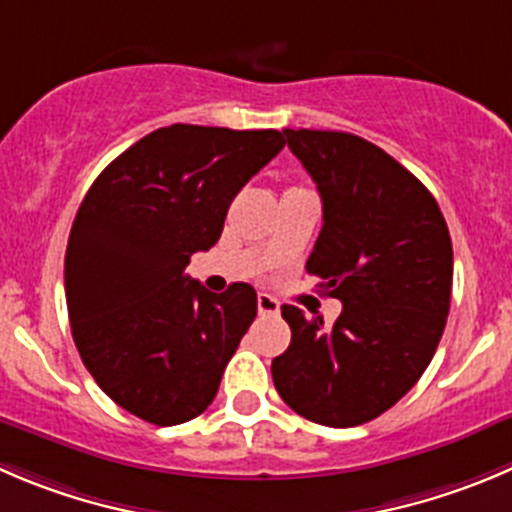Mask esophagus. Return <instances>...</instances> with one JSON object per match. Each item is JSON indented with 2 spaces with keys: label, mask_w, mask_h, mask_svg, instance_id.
Here are the masks:
<instances>
[{
  "label": "esophagus",
  "mask_w": 512,
  "mask_h": 512,
  "mask_svg": "<svg viewBox=\"0 0 512 512\" xmlns=\"http://www.w3.org/2000/svg\"><path fill=\"white\" fill-rule=\"evenodd\" d=\"M256 306H259L261 316H274V314H279V311H281L279 301H276L274 296H269V294H259V299H256Z\"/></svg>",
  "instance_id": "obj_1"
}]
</instances>
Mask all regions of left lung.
Segmentation results:
<instances>
[{
  "instance_id": "1",
  "label": "left lung",
  "mask_w": 512,
  "mask_h": 512,
  "mask_svg": "<svg viewBox=\"0 0 512 512\" xmlns=\"http://www.w3.org/2000/svg\"><path fill=\"white\" fill-rule=\"evenodd\" d=\"M319 188L324 226L306 271L342 301L332 326L284 304L291 344L271 362L296 415L357 427L405 397L435 357L450 314L452 241L420 180L369 140L284 130Z\"/></svg>"
}]
</instances>
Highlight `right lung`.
<instances>
[{
  "label": "right lung",
  "mask_w": 512,
  "mask_h": 512,
  "mask_svg": "<svg viewBox=\"0 0 512 512\" xmlns=\"http://www.w3.org/2000/svg\"><path fill=\"white\" fill-rule=\"evenodd\" d=\"M284 145L279 130L178 123L130 145L87 191L67 241V311L87 372L130 415L180 425L216 397L256 291L238 281L211 294L186 266Z\"/></svg>",
  "instance_id": "1"
}]
</instances>
